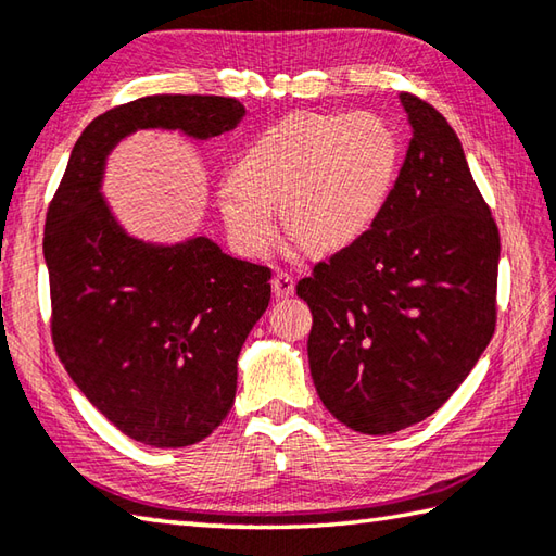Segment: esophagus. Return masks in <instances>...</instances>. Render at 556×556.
<instances>
[{
	"label": "esophagus",
	"mask_w": 556,
	"mask_h": 556,
	"mask_svg": "<svg viewBox=\"0 0 556 556\" xmlns=\"http://www.w3.org/2000/svg\"><path fill=\"white\" fill-rule=\"evenodd\" d=\"M271 291H275L277 299H289L296 291V281H293L289 271H277L275 279H271Z\"/></svg>",
	"instance_id": "34e87169"
}]
</instances>
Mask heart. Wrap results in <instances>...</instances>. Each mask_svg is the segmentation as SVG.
<instances>
[{
  "mask_svg": "<svg viewBox=\"0 0 556 556\" xmlns=\"http://www.w3.org/2000/svg\"><path fill=\"white\" fill-rule=\"evenodd\" d=\"M401 140L372 112L296 114L260 131L233 179L217 191L219 215L243 255H263L281 227L308 253L344 251L370 231L394 191Z\"/></svg>",
  "mask_w": 556,
  "mask_h": 556,
  "instance_id": "1",
  "label": "heart"
}]
</instances>
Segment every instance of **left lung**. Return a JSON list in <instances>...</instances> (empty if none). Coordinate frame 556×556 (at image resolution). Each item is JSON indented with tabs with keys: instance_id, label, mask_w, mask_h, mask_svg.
I'll list each match as a JSON object with an SVG mask.
<instances>
[{
	"instance_id": "left-lung-1",
	"label": "left lung",
	"mask_w": 556,
	"mask_h": 556,
	"mask_svg": "<svg viewBox=\"0 0 556 556\" xmlns=\"http://www.w3.org/2000/svg\"><path fill=\"white\" fill-rule=\"evenodd\" d=\"M413 138L382 215L299 281L311 375L337 420L392 434L440 408L497 325L500 229L454 128L401 92Z\"/></svg>"
}]
</instances>
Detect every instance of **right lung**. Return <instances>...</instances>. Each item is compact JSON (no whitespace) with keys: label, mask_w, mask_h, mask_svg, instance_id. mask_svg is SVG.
Wrapping results in <instances>:
<instances>
[{"label":"right lung","mask_w":556,"mask_h":556,"mask_svg":"<svg viewBox=\"0 0 556 556\" xmlns=\"http://www.w3.org/2000/svg\"><path fill=\"white\" fill-rule=\"evenodd\" d=\"M236 98L148 96L92 119L47 207L50 329L71 380L131 440L188 446L227 418L236 361L269 303L271 269L210 239L150 245L131 239L100 195L104 157L136 128L227 134Z\"/></svg>","instance_id":"obj_1"}]
</instances>
